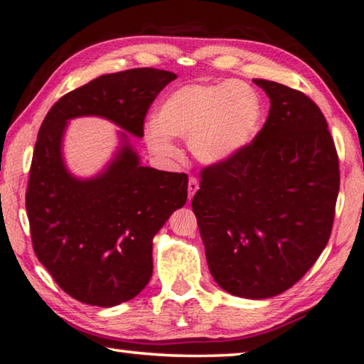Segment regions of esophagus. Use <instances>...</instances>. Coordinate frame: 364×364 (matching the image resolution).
<instances>
[{"label": "esophagus", "mask_w": 364, "mask_h": 364, "mask_svg": "<svg viewBox=\"0 0 364 364\" xmlns=\"http://www.w3.org/2000/svg\"><path fill=\"white\" fill-rule=\"evenodd\" d=\"M200 188V182L196 177H190L188 178V200L193 198V195L196 193V190Z\"/></svg>", "instance_id": "34e87169"}]
</instances>
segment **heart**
<instances>
[{
	"mask_svg": "<svg viewBox=\"0 0 364 364\" xmlns=\"http://www.w3.org/2000/svg\"><path fill=\"white\" fill-rule=\"evenodd\" d=\"M263 101L243 80L195 82L169 93L148 124L146 143L161 158H174L171 139H188L193 156L203 164H223L237 156L258 135Z\"/></svg>",
	"mask_w": 364,
	"mask_h": 364,
	"instance_id": "1",
	"label": "heart"
}]
</instances>
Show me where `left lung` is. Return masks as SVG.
I'll use <instances>...</instances> for the list:
<instances>
[{"label": "left lung", "instance_id": "left-lung-1", "mask_svg": "<svg viewBox=\"0 0 364 364\" xmlns=\"http://www.w3.org/2000/svg\"><path fill=\"white\" fill-rule=\"evenodd\" d=\"M253 82L269 97V116L245 150L201 171L192 208L214 281L261 300L299 282L323 253L341 172L318 105L282 83Z\"/></svg>", "mask_w": 364, "mask_h": 364}]
</instances>
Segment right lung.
I'll list each match as a JSON object with an SVG mask.
<instances>
[{
  "label": "right lung",
  "instance_id": "add662e5",
  "mask_svg": "<svg viewBox=\"0 0 364 364\" xmlns=\"http://www.w3.org/2000/svg\"><path fill=\"white\" fill-rule=\"evenodd\" d=\"M177 79L153 68L106 74L59 98L35 143L26 208L35 255L65 294L93 306L132 300L153 274V237L187 201V174L140 164L129 134L141 139L154 98ZM98 115L127 130L107 169L70 174L62 136L74 117Z\"/></svg>",
  "mask_w": 364,
  "mask_h": 364
}]
</instances>
